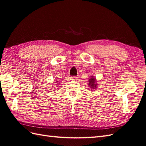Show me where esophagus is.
<instances>
[{"instance_id": "1", "label": "esophagus", "mask_w": 146, "mask_h": 146, "mask_svg": "<svg viewBox=\"0 0 146 146\" xmlns=\"http://www.w3.org/2000/svg\"><path fill=\"white\" fill-rule=\"evenodd\" d=\"M70 78L71 80H77L76 77H70Z\"/></svg>"}]
</instances>
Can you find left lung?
I'll return each mask as SVG.
<instances>
[{"label":"left lung","instance_id":"1","mask_svg":"<svg viewBox=\"0 0 146 146\" xmlns=\"http://www.w3.org/2000/svg\"><path fill=\"white\" fill-rule=\"evenodd\" d=\"M88 86L90 87V89L91 91H94L95 89H96L97 88H98V81H97V79L94 77L93 76H91V77L89 78V80H88Z\"/></svg>","mask_w":146,"mask_h":146}]
</instances>
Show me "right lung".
Masks as SVG:
<instances>
[{
  "mask_svg": "<svg viewBox=\"0 0 146 146\" xmlns=\"http://www.w3.org/2000/svg\"><path fill=\"white\" fill-rule=\"evenodd\" d=\"M56 83H56V82H55V84L54 85L55 86H57V84H56Z\"/></svg>",
  "mask_w": 146,
  "mask_h": 146,
  "instance_id": "right-lung-1",
  "label": "right lung"
}]
</instances>
